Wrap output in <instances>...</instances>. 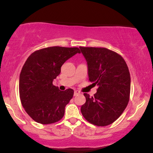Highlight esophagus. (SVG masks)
<instances>
[{"instance_id": "esophagus-1", "label": "esophagus", "mask_w": 153, "mask_h": 153, "mask_svg": "<svg viewBox=\"0 0 153 153\" xmlns=\"http://www.w3.org/2000/svg\"><path fill=\"white\" fill-rule=\"evenodd\" d=\"M78 94H80V91H74V96H78Z\"/></svg>"}]
</instances>
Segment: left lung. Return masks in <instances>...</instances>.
I'll list each match as a JSON object with an SVG mask.
<instances>
[{
	"label": "left lung",
	"mask_w": 153,
	"mask_h": 153,
	"mask_svg": "<svg viewBox=\"0 0 153 153\" xmlns=\"http://www.w3.org/2000/svg\"><path fill=\"white\" fill-rule=\"evenodd\" d=\"M80 50L87 62L89 80L98 86L94 97L84 94L86 101L81 113L94 125H109L129 102L131 79L127 65L122 56L106 48L80 47Z\"/></svg>",
	"instance_id": "8db88e82"
}]
</instances>
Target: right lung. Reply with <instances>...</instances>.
Returning a JSON list of instances; mask_svg holds the SVG:
<instances>
[{"instance_id": "add662e5", "label": "right lung", "mask_w": 153, "mask_h": 153, "mask_svg": "<svg viewBox=\"0 0 153 153\" xmlns=\"http://www.w3.org/2000/svg\"><path fill=\"white\" fill-rule=\"evenodd\" d=\"M80 53L78 47H50L35 51L28 57L19 77V95L26 112L42 124L58 122L74 91H59L52 84L66 60Z\"/></svg>"}]
</instances>
